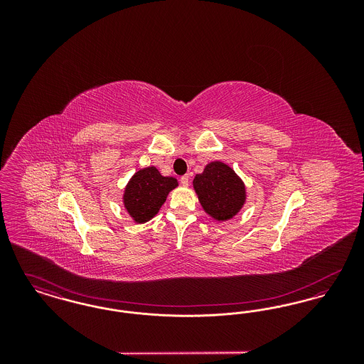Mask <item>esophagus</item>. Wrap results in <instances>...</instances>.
Here are the masks:
<instances>
[{"instance_id":"34e87169","label":"esophagus","mask_w":364,"mask_h":364,"mask_svg":"<svg viewBox=\"0 0 364 364\" xmlns=\"http://www.w3.org/2000/svg\"><path fill=\"white\" fill-rule=\"evenodd\" d=\"M180 183H181L184 187H187V186L190 184V176H188V174H184V176H181V178H180Z\"/></svg>"}]
</instances>
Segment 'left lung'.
I'll use <instances>...</instances> for the list:
<instances>
[{
  "label": "left lung",
  "mask_w": 364,
  "mask_h": 364,
  "mask_svg": "<svg viewBox=\"0 0 364 364\" xmlns=\"http://www.w3.org/2000/svg\"><path fill=\"white\" fill-rule=\"evenodd\" d=\"M192 184L200 206L215 221L233 218L247 199L244 181L221 161L208 164L202 173L195 176Z\"/></svg>",
  "instance_id": "left-lung-1"
}]
</instances>
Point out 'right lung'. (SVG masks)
<instances>
[{"mask_svg": "<svg viewBox=\"0 0 364 364\" xmlns=\"http://www.w3.org/2000/svg\"><path fill=\"white\" fill-rule=\"evenodd\" d=\"M177 186L174 177L162 176L156 166L139 169L124 188V208L136 224H144L156 217L169 192Z\"/></svg>", "mask_w": 364, "mask_h": 364, "instance_id": "obj_1", "label": "right lung"}]
</instances>
